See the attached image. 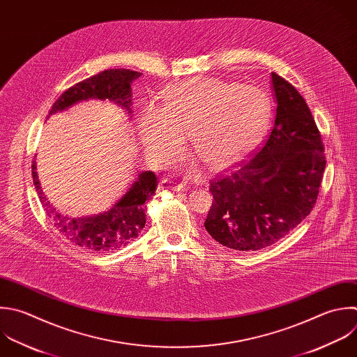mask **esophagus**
Returning a JSON list of instances; mask_svg holds the SVG:
<instances>
[{
	"instance_id": "1",
	"label": "esophagus",
	"mask_w": 357,
	"mask_h": 357,
	"mask_svg": "<svg viewBox=\"0 0 357 357\" xmlns=\"http://www.w3.org/2000/svg\"><path fill=\"white\" fill-rule=\"evenodd\" d=\"M185 185L172 178H163L159 183V190H173V191H184Z\"/></svg>"
}]
</instances>
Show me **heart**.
Returning a JSON list of instances; mask_svg holds the SVG:
<instances>
[{
  "label": "heart",
  "instance_id": "obj_1",
  "mask_svg": "<svg viewBox=\"0 0 357 357\" xmlns=\"http://www.w3.org/2000/svg\"><path fill=\"white\" fill-rule=\"evenodd\" d=\"M271 119L268 96L255 86L195 77L170 86L162 107H142L137 131L155 162H169L188 137L209 167L229 165L251 151Z\"/></svg>",
  "mask_w": 357,
  "mask_h": 357
}]
</instances>
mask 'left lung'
<instances>
[{
    "instance_id": "left-lung-1",
    "label": "left lung",
    "mask_w": 357,
    "mask_h": 357,
    "mask_svg": "<svg viewBox=\"0 0 357 357\" xmlns=\"http://www.w3.org/2000/svg\"><path fill=\"white\" fill-rule=\"evenodd\" d=\"M275 123L250 158L211 180L212 206L204 223L236 251L269 247L314 208L325 170L321 132L297 89L272 73Z\"/></svg>"
}]
</instances>
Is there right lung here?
Returning <instances> with one entry per match:
<instances>
[{"label": "right lung", "instance_id": "obj_1", "mask_svg": "<svg viewBox=\"0 0 357 357\" xmlns=\"http://www.w3.org/2000/svg\"><path fill=\"white\" fill-rule=\"evenodd\" d=\"M141 75V73L124 68L102 71L67 89L56 100L49 116L88 99L114 100L131 113V82ZM32 176L40 202L57 230L75 245L96 252L117 250L138 237L146 222V202L152 199L158 187V177L153 172L139 173L127 194L110 211L96 216L71 219L56 212L45 197L35 160L32 162Z\"/></svg>", "mask_w": 357, "mask_h": 357}]
</instances>
